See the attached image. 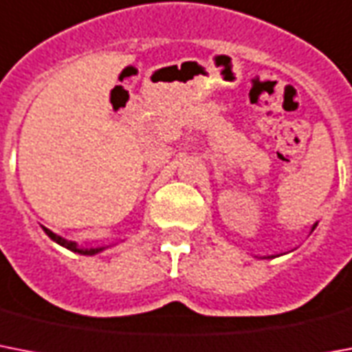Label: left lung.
Here are the masks:
<instances>
[{
	"mask_svg": "<svg viewBox=\"0 0 352 352\" xmlns=\"http://www.w3.org/2000/svg\"><path fill=\"white\" fill-rule=\"evenodd\" d=\"M314 227H316V223L313 225V230H314ZM267 258H276V256H267Z\"/></svg>",
	"mask_w": 352,
	"mask_h": 352,
	"instance_id": "obj_1",
	"label": "left lung"
}]
</instances>
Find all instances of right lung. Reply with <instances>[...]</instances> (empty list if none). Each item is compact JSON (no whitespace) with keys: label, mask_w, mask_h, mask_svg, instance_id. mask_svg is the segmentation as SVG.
Segmentation results:
<instances>
[{"label":"right lung","mask_w":352,"mask_h":352,"mask_svg":"<svg viewBox=\"0 0 352 352\" xmlns=\"http://www.w3.org/2000/svg\"><path fill=\"white\" fill-rule=\"evenodd\" d=\"M43 230H45V232H47V236H49L50 240H54L56 243H60L61 247H67L69 251H74V252H78V254L92 256V254H98V252H101V251H103V249H105V247H96V249H92V247H91V249H87V247H78V243H74V241L65 240V238H61V236L54 234L52 230L45 229V227H43Z\"/></svg>","instance_id":"add662e5"}]
</instances>
